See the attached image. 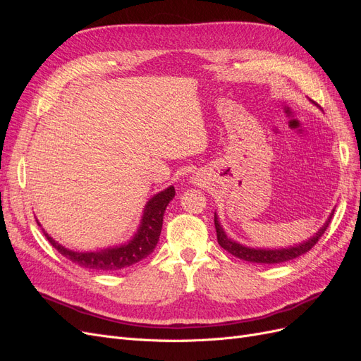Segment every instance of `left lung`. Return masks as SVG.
<instances>
[{
    "label": "left lung",
    "instance_id": "1",
    "mask_svg": "<svg viewBox=\"0 0 361 361\" xmlns=\"http://www.w3.org/2000/svg\"><path fill=\"white\" fill-rule=\"evenodd\" d=\"M333 214L330 215L329 221L325 223V226L321 228V231L316 233L312 239H309V241H305L297 247L281 248V250H259V248L256 250V248L244 247L235 241H231V239L226 236L220 223H218L216 215H214V223H215V228H216L218 244H220L226 251H228V253L233 255L235 257H239V259L247 260V262H255V264H281V262L297 259V257L307 253V251H310L316 245V243H318L322 238V235L326 231V227L330 226Z\"/></svg>",
    "mask_w": 361,
    "mask_h": 361
}]
</instances>
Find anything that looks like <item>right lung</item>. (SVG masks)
<instances>
[{"instance_id":"add662e5","label":"right lung","mask_w":361,"mask_h":361,"mask_svg":"<svg viewBox=\"0 0 361 361\" xmlns=\"http://www.w3.org/2000/svg\"><path fill=\"white\" fill-rule=\"evenodd\" d=\"M173 197L174 187H169L167 190L154 195L146 204L143 221H141L137 235L133 238V241L122 247L92 251V253H78V251H72L61 247L59 243L54 241L43 228L42 231L43 235L47 236L49 244L56 248L61 256L72 260L73 264L78 267L105 272L118 271L137 264V262L147 257L152 251H154L161 235L164 212H166V207Z\"/></svg>"}]
</instances>
